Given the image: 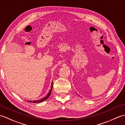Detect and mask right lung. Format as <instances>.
<instances>
[{
  "label": "right lung",
  "mask_w": 125,
  "mask_h": 125,
  "mask_svg": "<svg viewBox=\"0 0 125 125\" xmlns=\"http://www.w3.org/2000/svg\"><path fill=\"white\" fill-rule=\"evenodd\" d=\"M52 85H53V83L52 82V85H51V89H50V91L49 92L48 94L46 95V97H44L43 98H42V99H41V100H33V101H28V102H30V103H40V102H43V101H44L45 100H46L47 99H48V97L50 96V94H51V92H52Z\"/></svg>",
  "instance_id": "add662e5"
}]
</instances>
